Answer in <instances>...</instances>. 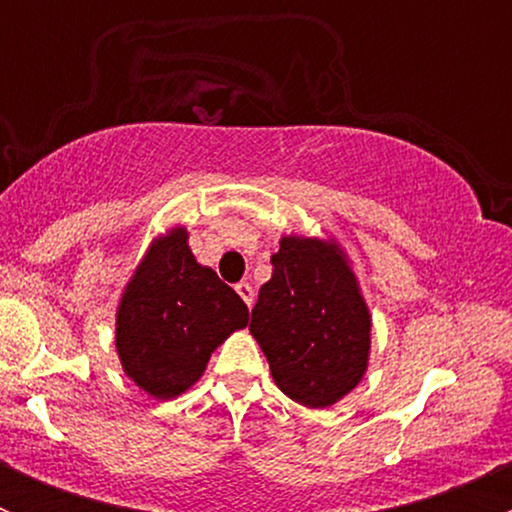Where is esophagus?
I'll return each mask as SVG.
<instances>
[{
  "label": "esophagus",
  "mask_w": 512,
  "mask_h": 512,
  "mask_svg": "<svg viewBox=\"0 0 512 512\" xmlns=\"http://www.w3.org/2000/svg\"><path fill=\"white\" fill-rule=\"evenodd\" d=\"M235 289H237V294H240V297H242V302H245L247 307H250L252 299H255V292H252L250 282H237Z\"/></svg>",
  "instance_id": "esophagus-1"
}]
</instances>
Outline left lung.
Listing matches in <instances>:
<instances>
[{
    "label": "left lung",
    "instance_id": "obj_1",
    "mask_svg": "<svg viewBox=\"0 0 512 512\" xmlns=\"http://www.w3.org/2000/svg\"><path fill=\"white\" fill-rule=\"evenodd\" d=\"M270 262L272 277L252 309V337L289 399L332 406L364 376L369 309L334 245L282 237Z\"/></svg>",
    "mask_w": 512,
    "mask_h": 512
}]
</instances>
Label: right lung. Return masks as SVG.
<instances>
[{
  "label": "right lung",
  "mask_w": 512,
  "mask_h": 512,
  "mask_svg": "<svg viewBox=\"0 0 512 512\" xmlns=\"http://www.w3.org/2000/svg\"><path fill=\"white\" fill-rule=\"evenodd\" d=\"M183 227L158 240L128 282L116 319L126 374L156 399L193 386L210 354L250 319L240 294L200 267Z\"/></svg>",
  "instance_id": "1"
}]
</instances>
